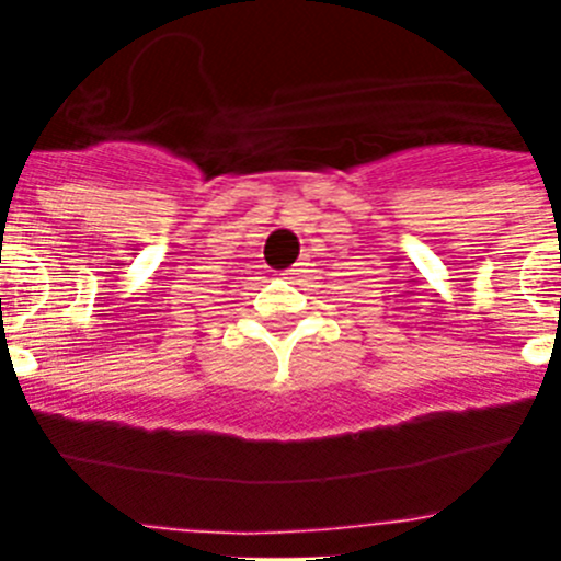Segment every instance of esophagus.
Listing matches in <instances>:
<instances>
[{
    "instance_id": "34e87169",
    "label": "esophagus",
    "mask_w": 561,
    "mask_h": 561,
    "mask_svg": "<svg viewBox=\"0 0 561 561\" xmlns=\"http://www.w3.org/2000/svg\"><path fill=\"white\" fill-rule=\"evenodd\" d=\"M304 271H307V263H296V265H293V268L285 271V276L290 282H298V276H304Z\"/></svg>"
}]
</instances>
